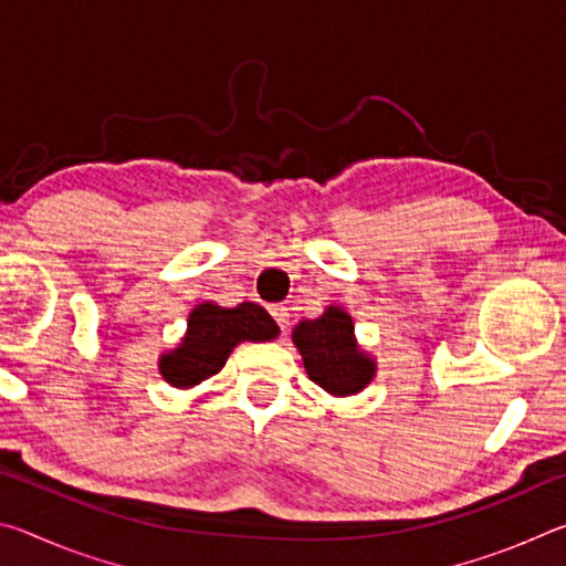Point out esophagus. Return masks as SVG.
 <instances>
[{"label":"esophagus","instance_id":"obj_1","mask_svg":"<svg viewBox=\"0 0 566 566\" xmlns=\"http://www.w3.org/2000/svg\"><path fill=\"white\" fill-rule=\"evenodd\" d=\"M270 314L274 317V322L280 324L282 332H284L286 327H290V310H286L284 304H272V306H270Z\"/></svg>","mask_w":566,"mask_h":566}]
</instances>
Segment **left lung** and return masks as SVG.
<instances>
[{
  "label": "left lung",
  "mask_w": 566,
  "mask_h": 566,
  "mask_svg": "<svg viewBox=\"0 0 566 566\" xmlns=\"http://www.w3.org/2000/svg\"><path fill=\"white\" fill-rule=\"evenodd\" d=\"M292 342L306 375L332 397L359 395L377 375V359L359 347L349 312L339 304H329L317 319H302Z\"/></svg>",
  "instance_id": "left-lung-1"
}]
</instances>
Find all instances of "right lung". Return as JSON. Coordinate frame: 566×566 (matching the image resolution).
Returning a JSON list of instances; mask_svg holds the SVG:
<instances>
[{"label":"right lung","mask_w":566,"mask_h":566,"mask_svg":"<svg viewBox=\"0 0 566 566\" xmlns=\"http://www.w3.org/2000/svg\"><path fill=\"white\" fill-rule=\"evenodd\" d=\"M280 327L264 306L202 302L189 312L187 332L175 349L159 354V375L175 389H191L214 377L242 342H272Z\"/></svg>","instance_id":"1"}]
</instances>
